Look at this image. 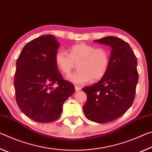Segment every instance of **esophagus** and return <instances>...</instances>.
<instances>
[{
  "instance_id": "1",
  "label": "esophagus",
  "mask_w": 152,
  "mask_h": 152,
  "mask_svg": "<svg viewBox=\"0 0 152 152\" xmlns=\"http://www.w3.org/2000/svg\"><path fill=\"white\" fill-rule=\"evenodd\" d=\"M81 90V88L80 86H75V91H80Z\"/></svg>"
}]
</instances>
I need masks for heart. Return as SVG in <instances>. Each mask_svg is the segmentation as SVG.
<instances>
[{
  "label": "heart",
  "instance_id": "b5f03b06",
  "mask_svg": "<svg viewBox=\"0 0 152 152\" xmlns=\"http://www.w3.org/2000/svg\"><path fill=\"white\" fill-rule=\"evenodd\" d=\"M55 61L64 74H68L78 64V70L68 76L69 81L75 84H84L92 80H98L107 72L109 54L104 48L80 43L69 49V54L63 50L57 51Z\"/></svg>",
  "mask_w": 152,
  "mask_h": 152
}]
</instances>
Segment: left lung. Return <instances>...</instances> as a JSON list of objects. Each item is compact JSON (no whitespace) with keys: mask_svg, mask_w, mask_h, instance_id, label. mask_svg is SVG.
Listing matches in <instances>:
<instances>
[{"mask_svg":"<svg viewBox=\"0 0 152 152\" xmlns=\"http://www.w3.org/2000/svg\"><path fill=\"white\" fill-rule=\"evenodd\" d=\"M94 42L112 50L104 76L82 88L87 95L83 110L88 119L105 123L121 117L133 104L138 82L137 60L129 43L119 37L109 36Z\"/></svg>","mask_w":152,"mask_h":152,"instance_id":"left-lung-1","label":"left lung"}]
</instances>
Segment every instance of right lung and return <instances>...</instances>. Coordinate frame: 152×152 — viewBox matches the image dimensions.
Instances as JSON below:
<instances>
[{
  "label": "right lung",
  "instance_id": "right-lung-1",
  "mask_svg": "<svg viewBox=\"0 0 152 152\" xmlns=\"http://www.w3.org/2000/svg\"><path fill=\"white\" fill-rule=\"evenodd\" d=\"M59 47L54 35L40 36L24 46L17 60V103L24 114L37 122L57 120L64 102L75 91L73 84L58 72L55 56Z\"/></svg>",
  "mask_w": 152,
  "mask_h": 152
}]
</instances>
